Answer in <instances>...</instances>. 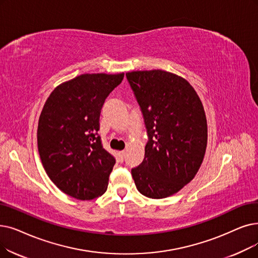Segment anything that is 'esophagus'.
Listing matches in <instances>:
<instances>
[{"label": "esophagus", "mask_w": 258, "mask_h": 258, "mask_svg": "<svg viewBox=\"0 0 258 258\" xmlns=\"http://www.w3.org/2000/svg\"><path fill=\"white\" fill-rule=\"evenodd\" d=\"M124 155H125L124 152H119V154H118V160L120 162H123V160H124Z\"/></svg>", "instance_id": "esophagus-1"}]
</instances>
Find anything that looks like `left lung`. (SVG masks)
Returning a JSON list of instances; mask_svg holds the SVG:
<instances>
[{"label": "left lung", "instance_id": "obj_1", "mask_svg": "<svg viewBox=\"0 0 258 258\" xmlns=\"http://www.w3.org/2000/svg\"><path fill=\"white\" fill-rule=\"evenodd\" d=\"M126 78L141 107L149 142L132 170L138 191L161 199L191 182L204 161L208 123L203 102L184 78L162 71H134Z\"/></svg>", "mask_w": 258, "mask_h": 258}]
</instances>
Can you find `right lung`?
I'll use <instances>...</instances> for the list:
<instances>
[{"mask_svg": "<svg viewBox=\"0 0 258 258\" xmlns=\"http://www.w3.org/2000/svg\"><path fill=\"white\" fill-rule=\"evenodd\" d=\"M124 74H83L55 87L43 106L38 150L46 174L66 195L91 200L105 193L115 159L98 136L100 110Z\"/></svg>", "mask_w": 258, "mask_h": 258, "instance_id": "right-lung-1", "label": "right lung"}]
</instances>
